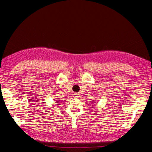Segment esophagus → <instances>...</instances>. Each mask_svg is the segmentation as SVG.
Masks as SVG:
<instances>
[{"instance_id": "1", "label": "esophagus", "mask_w": 152, "mask_h": 152, "mask_svg": "<svg viewBox=\"0 0 152 152\" xmlns=\"http://www.w3.org/2000/svg\"><path fill=\"white\" fill-rule=\"evenodd\" d=\"M73 97H74V98H78V97H79V94H77V93L73 94Z\"/></svg>"}]
</instances>
